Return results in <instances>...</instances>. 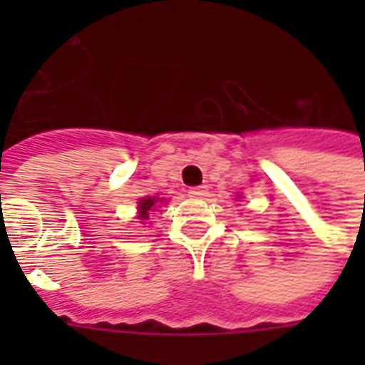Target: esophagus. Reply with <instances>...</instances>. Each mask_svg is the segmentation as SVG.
<instances>
[{
	"instance_id": "34e87169",
	"label": "esophagus",
	"mask_w": 365,
	"mask_h": 365,
	"mask_svg": "<svg viewBox=\"0 0 365 365\" xmlns=\"http://www.w3.org/2000/svg\"><path fill=\"white\" fill-rule=\"evenodd\" d=\"M189 197H195V199H199V197H205L206 195V187H191L187 191Z\"/></svg>"
}]
</instances>
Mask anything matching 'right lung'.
<instances>
[{
    "label": "right lung",
    "instance_id": "add662e5",
    "mask_svg": "<svg viewBox=\"0 0 365 365\" xmlns=\"http://www.w3.org/2000/svg\"><path fill=\"white\" fill-rule=\"evenodd\" d=\"M166 199H160V197H142L138 200V220H149V214L159 208V205H163Z\"/></svg>",
    "mask_w": 365,
    "mask_h": 365
}]
</instances>
